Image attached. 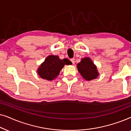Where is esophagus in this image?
<instances>
[{
    "label": "esophagus",
    "instance_id": "34e87169",
    "mask_svg": "<svg viewBox=\"0 0 131 131\" xmlns=\"http://www.w3.org/2000/svg\"><path fill=\"white\" fill-rule=\"evenodd\" d=\"M74 60H75V59L74 58H71V60H70V61H71V62H72V63L74 64Z\"/></svg>",
    "mask_w": 131,
    "mask_h": 131
}]
</instances>
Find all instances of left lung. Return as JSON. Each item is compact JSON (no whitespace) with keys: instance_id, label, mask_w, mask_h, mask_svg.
Masks as SVG:
<instances>
[{"instance_id":"8db88e82","label":"left lung","mask_w":131,"mask_h":131,"mask_svg":"<svg viewBox=\"0 0 131 131\" xmlns=\"http://www.w3.org/2000/svg\"><path fill=\"white\" fill-rule=\"evenodd\" d=\"M77 67L81 76L86 80L95 79L99 76L96 66L88 57L82 58Z\"/></svg>"}]
</instances>
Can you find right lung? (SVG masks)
<instances>
[{"label":"right lung","instance_id":"obj_1","mask_svg":"<svg viewBox=\"0 0 131 131\" xmlns=\"http://www.w3.org/2000/svg\"><path fill=\"white\" fill-rule=\"evenodd\" d=\"M71 62L67 58L60 60L57 55H51L46 57L37 69L39 76L43 79L52 80L57 78L64 65H70Z\"/></svg>","mask_w":131,"mask_h":131}]
</instances>
